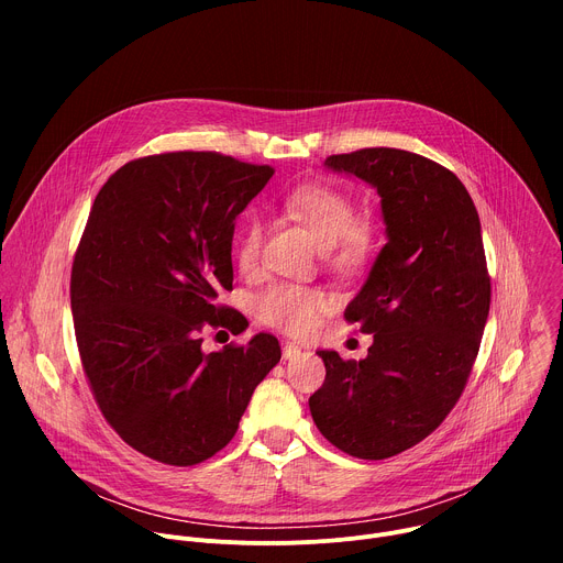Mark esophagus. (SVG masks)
<instances>
[{"label":"esophagus","mask_w":563,"mask_h":563,"mask_svg":"<svg viewBox=\"0 0 563 563\" xmlns=\"http://www.w3.org/2000/svg\"><path fill=\"white\" fill-rule=\"evenodd\" d=\"M300 356V347L294 345V343H285L283 345V358L285 361H291V358H298Z\"/></svg>","instance_id":"esophagus-1"}]
</instances>
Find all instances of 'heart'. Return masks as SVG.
Returning a JSON list of instances; mask_svg holds the SVG:
<instances>
[{
  "instance_id": "obj_1",
  "label": "heart",
  "mask_w": 563,
  "mask_h": 563,
  "mask_svg": "<svg viewBox=\"0 0 563 563\" xmlns=\"http://www.w3.org/2000/svg\"><path fill=\"white\" fill-rule=\"evenodd\" d=\"M283 209L300 222L323 250L339 252L341 261H356L367 245V227L363 224L361 205L352 194L334 185L307 183L291 187L283 200ZM263 243V222L250 216L240 224L233 240L235 265L254 272ZM328 300L318 291L296 285H274L258 298V318L265 325L287 334H307Z\"/></svg>"
}]
</instances>
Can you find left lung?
<instances>
[{"mask_svg": "<svg viewBox=\"0 0 563 563\" xmlns=\"http://www.w3.org/2000/svg\"><path fill=\"white\" fill-rule=\"evenodd\" d=\"M325 165L378 191L387 245L345 309L374 343L363 361L316 352L328 374L309 410L332 445L378 461L423 441L456 406L488 320L490 276L476 207L450 169L389 146Z\"/></svg>", "mask_w": 563, "mask_h": 563, "instance_id": "obj_1", "label": "left lung"}]
</instances>
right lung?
<instances>
[{"instance_id": "obj_1", "label": "right lung", "mask_w": 563, "mask_h": 563, "mask_svg": "<svg viewBox=\"0 0 563 563\" xmlns=\"http://www.w3.org/2000/svg\"><path fill=\"white\" fill-rule=\"evenodd\" d=\"M274 176L216 151L137 157L100 189L70 272L79 358L107 423L133 450L196 465L235 434L278 339L202 352V332L245 330L231 289L235 216Z\"/></svg>"}]
</instances>
